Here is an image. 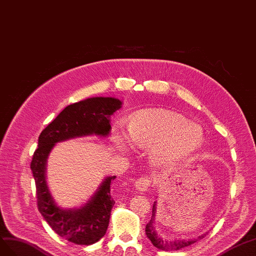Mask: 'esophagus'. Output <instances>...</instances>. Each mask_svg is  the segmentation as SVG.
I'll use <instances>...</instances> for the list:
<instances>
[{
  "mask_svg": "<svg viewBox=\"0 0 256 256\" xmlns=\"http://www.w3.org/2000/svg\"><path fill=\"white\" fill-rule=\"evenodd\" d=\"M150 184H151L150 178L148 176H144V177H140L135 182L134 188H136V191L142 193L150 186Z\"/></svg>",
  "mask_w": 256,
  "mask_h": 256,
  "instance_id": "obj_1",
  "label": "esophagus"
}]
</instances>
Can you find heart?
<instances>
[{"instance_id": "b5f03b06", "label": "heart", "mask_w": 256, "mask_h": 256, "mask_svg": "<svg viewBox=\"0 0 256 256\" xmlns=\"http://www.w3.org/2000/svg\"><path fill=\"white\" fill-rule=\"evenodd\" d=\"M112 144L120 150L133 147L151 149L156 165H168L192 156L204 142L202 130L184 116L167 110L140 112L130 118L126 135L114 130Z\"/></svg>"}]
</instances>
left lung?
I'll use <instances>...</instances> for the list:
<instances>
[{
  "mask_svg": "<svg viewBox=\"0 0 256 256\" xmlns=\"http://www.w3.org/2000/svg\"><path fill=\"white\" fill-rule=\"evenodd\" d=\"M156 214V202H154V204H153L151 220L147 225H146V235H147V237L150 239V242H152V244L156 248H158V249H160V250H163V251L181 250V249H184V248H186L188 246H191L192 244L196 242L197 239L204 238V236H205V234H204V235L200 236L197 239L174 240V242H172V240H165L163 238H160L158 235V232H156V228H154Z\"/></svg>",
  "mask_w": 256,
  "mask_h": 256,
  "instance_id": "1",
  "label": "left lung"
}]
</instances>
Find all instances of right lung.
Masks as SVG:
<instances>
[{
	"label": "right lung",
	"mask_w": 256,
	"mask_h": 256,
	"mask_svg": "<svg viewBox=\"0 0 256 256\" xmlns=\"http://www.w3.org/2000/svg\"><path fill=\"white\" fill-rule=\"evenodd\" d=\"M121 107L122 102L114 98L100 96L80 100L65 107L38 137V147L31 162L38 207L50 228L72 244H93L106 234L114 205L110 186L116 176L106 177L84 206L63 209L56 205L47 186L48 156L56 142L90 135L107 137L112 130L109 118Z\"/></svg>",
	"instance_id": "right-lung-1"
}]
</instances>
